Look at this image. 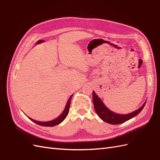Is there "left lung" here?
Wrapping results in <instances>:
<instances>
[{"label": "left lung", "instance_id": "obj_1", "mask_svg": "<svg viewBox=\"0 0 160 160\" xmlns=\"http://www.w3.org/2000/svg\"><path fill=\"white\" fill-rule=\"evenodd\" d=\"M93 101L95 110L97 114L99 115V117L103 121H104L105 122L113 125L124 123L127 122L128 120L133 118L135 116H136L138 114L141 112V111L143 109L146 103L145 102L141 108L137 109L136 111H133L132 113L126 115H120L112 112V111H111L109 109L106 108V106L99 98V97L95 94L94 91H93Z\"/></svg>", "mask_w": 160, "mask_h": 160}]
</instances>
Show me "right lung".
Returning <instances> with one entry per match:
<instances>
[{
  "label": "right lung",
  "instance_id": "add662e5",
  "mask_svg": "<svg viewBox=\"0 0 160 160\" xmlns=\"http://www.w3.org/2000/svg\"><path fill=\"white\" fill-rule=\"evenodd\" d=\"M72 98V95L70 97L68 101H67V105H66V107L63 111V112L62 113V114L59 116V117H58L57 119H54V120H52L50 121V122H37V121L34 120L32 119L29 118L31 121H32L33 122H35V123L38 124V125H42V126H47V127H52V126H55V125H57L58 124L61 123L62 121H63L66 117L68 115V113L69 111V108H70V103H71V99Z\"/></svg>",
  "mask_w": 160,
  "mask_h": 160
}]
</instances>
